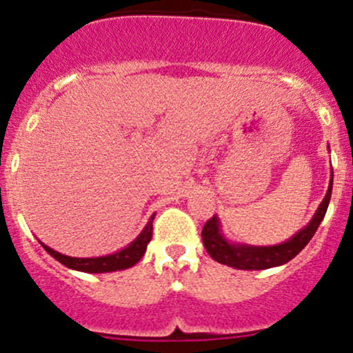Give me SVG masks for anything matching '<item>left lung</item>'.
I'll use <instances>...</instances> for the list:
<instances>
[{"instance_id":"8db88e82","label":"left lung","mask_w":353,"mask_h":353,"mask_svg":"<svg viewBox=\"0 0 353 353\" xmlns=\"http://www.w3.org/2000/svg\"><path fill=\"white\" fill-rule=\"evenodd\" d=\"M331 190H333V177L330 181L328 193H326L325 199L319 205L318 212L312 216L307 227L295 234L290 241L279 245H270V248H252V245H234L229 244L222 237L219 229V219L212 216L208 222L203 225L201 230V239L205 244V249L208 254L212 256L215 261L222 263V265L232 266V268L239 270H266L272 266L283 265L288 263L292 258L299 254L305 244L312 239V236L318 230L319 223L325 219L326 210H328V203L331 198Z\"/></svg>"}]
</instances>
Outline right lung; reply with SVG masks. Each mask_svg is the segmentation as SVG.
<instances>
[{
  "label": "right lung",
  "instance_id": "right-lung-1",
  "mask_svg": "<svg viewBox=\"0 0 353 353\" xmlns=\"http://www.w3.org/2000/svg\"><path fill=\"white\" fill-rule=\"evenodd\" d=\"M155 215H152L150 222L147 223L143 230H141L140 236L133 241L126 249L116 252V254L102 256V258H70V256L61 254V252L54 251V249L48 248L46 244H42V248L49 252L54 259H58L61 265L68 266L71 270H78V272L85 273H108V272H116V270H124L130 268V266L137 265L141 259V256L147 251V244L152 239V223H154Z\"/></svg>",
  "mask_w": 353,
  "mask_h": 353
}]
</instances>
